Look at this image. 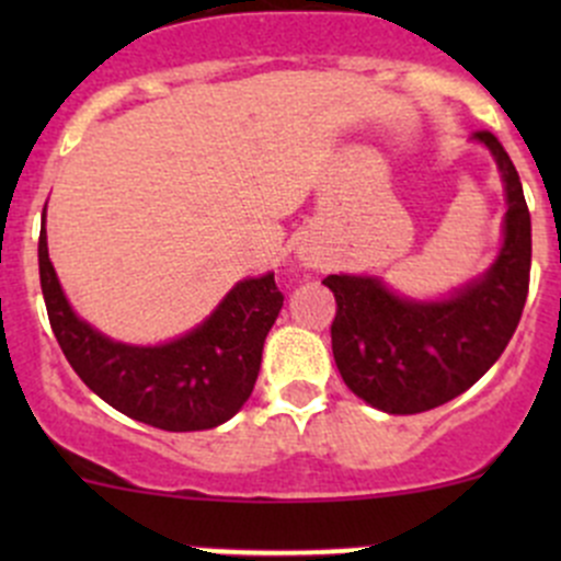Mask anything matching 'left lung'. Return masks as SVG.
I'll list each match as a JSON object with an SVG mask.
<instances>
[{"label":"left lung","instance_id":"obj_1","mask_svg":"<svg viewBox=\"0 0 561 561\" xmlns=\"http://www.w3.org/2000/svg\"><path fill=\"white\" fill-rule=\"evenodd\" d=\"M505 184V225L494 263L445 298H407L380 276L331 274V347L344 386L388 415L434 410L472 388L505 353L529 293L531 219L522 179L491 133H474Z\"/></svg>","mask_w":561,"mask_h":561}]
</instances>
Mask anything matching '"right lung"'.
I'll return each mask as SVG.
<instances>
[{
    "mask_svg": "<svg viewBox=\"0 0 561 561\" xmlns=\"http://www.w3.org/2000/svg\"><path fill=\"white\" fill-rule=\"evenodd\" d=\"M39 285L61 353L100 399L165 432H203L230 421L252 396L263 344L285 296L274 274L241 279L201 325L165 344H127L72 312L39 230Z\"/></svg>",
    "mask_w": 561,
    "mask_h": 561,
    "instance_id": "right-lung-1",
    "label": "right lung"
}]
</instances>
